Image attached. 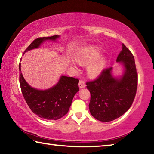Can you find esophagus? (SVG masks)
<instances>
[{
	"instance_id": "34e87169",
	"label": "esophagus",
	"mask_w": 154,
	"mask_h": 154,
	"mask_svg": "<svg viewBox=\"0 0 154 154\" xmlns=\"http://www.w3.org/2000/svg\"><path fill=\"white\" fill-rule=\"evenodd\" d=\"M78 86H79L80 89H82V88H84L85 86H86V85H85V83L84 82H83V81H79Z\"/></svg>"
}]
</instances>
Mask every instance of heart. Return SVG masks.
Instances as JSON below:
<instances>
[{
	"label": "heart",
	"instance_id": "heart-1",
	"mask_svg": "<svg viewBox=\"0 0 154 154\" xmlns=\"http://www.w3.org/2000/svg\"><path fill=\"white\" fill-rule=\"evenodd\" d=\"M102 49L99 47L90 45L79 49L75 57L78 63L81 64H89L87 67L88 75L92 77H96L100 75L106 68V60L100 56ZM71 64L77 68L75 62L71 60Z\"/></svg>",
	"mask_w": 154,
	"mask_h": 154
}]
</instances>
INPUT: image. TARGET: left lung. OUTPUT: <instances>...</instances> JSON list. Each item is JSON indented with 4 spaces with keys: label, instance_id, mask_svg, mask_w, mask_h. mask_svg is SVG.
I'll list each match as a JSON object with an SVG mask.
<instances>
[{
    "label": "left lung",
    "instance_id": "left-lung-1",
    "mask_svg": "<svg viewBox=\"0 0 154 154\" xmlns=\"http://www.w3.org/2000/svg\"><path fill=\"white\" fill-rule=\"evenodd\" d=\"M117 58L123 68L119 76H115L113 68L105 69L94 82H87L91 98L90 112L100 122L113 121L131 106L136 95L138 75L134 56L123 43Z\"/></svg>",
    "mask_w": 154,
    "mask_h": 154
}]
</instances>
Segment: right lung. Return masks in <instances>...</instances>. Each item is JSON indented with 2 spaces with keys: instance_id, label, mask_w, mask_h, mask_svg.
<instances>
[{
  "instance_id": "right-lung-1",
  "label": "right lung",
  "mask_w": 154,
  "mask_h": 154,
  "mask_svg": "<svg viewBox=\"0 0 154 154\" xmlns=\"http://www.w3.org/2000/svg\"><path fill=\"white\" fill-rule=\"evenodd\" d=\"M60 37L59 35H55L36 38L28 47L24 54L32 49L39 48L45 41H57ZM19 69L22 94L34 113L48 120H57L68 113L74 96L79 90L77 85L79 80L62 75L54 86L46 90H38L32 88L25 80L21 71L20 63Z\"/></svg>"
}]
</instances>
